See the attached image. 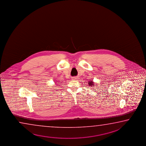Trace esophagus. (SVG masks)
Listing matches in <instances>:
<instances>
[{"label":"esophagus","instance_id":"esophagus-1","mask_svg":"<svg viewBox=\"0 0 146 146\" xmlns=\"http://www.w3.org/2000/svg\"><path fill=\"white\" fill-rule=\"evenodd\" d=\"M76 79H77V78H73L72 79V80Z\"/></svg>","mask_w":146,"mask_h":146}]
</instances>
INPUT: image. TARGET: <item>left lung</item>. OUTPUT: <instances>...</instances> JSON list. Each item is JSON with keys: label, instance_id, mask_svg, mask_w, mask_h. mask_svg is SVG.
<instances>
[{"label": "left lung", "instance_id": "1", "mask_svg": "<svg viewBox=\"0 0 146 146\" xmlns=\"http://www.w3.org/2000/svg\"><path fill=\"white\" fill-rule=\"evenodd\" d=\"M94 82L91 81L89 82V83H88V84H89V86H94Z\"/></svg>", "mask_w": 146, "mask_h": 146}]
</instances>
